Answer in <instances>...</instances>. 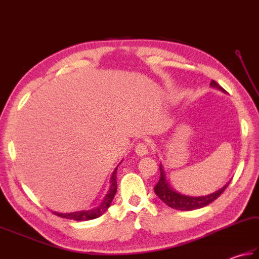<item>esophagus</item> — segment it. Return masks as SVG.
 I'll list each match as a JSON object with an SVG mask.
<instances>
[{
  "instance_id": "esophagus-1",
  "label": "esophagus",
  "mask_w": 259,
  "mask_h": 259,
  "mask_svg": "<svg viewBox=\"0 0 259 259\" xmlns=\"http://www.w3.org/2000/svg\"><path fill=\"white\" fill-rule=\"evenodd\" d=\"M135 151L137 152V155L139 156H145L148 153V144L147 142H139V144L136 145Z\"/></svg>"
}]
</instances>
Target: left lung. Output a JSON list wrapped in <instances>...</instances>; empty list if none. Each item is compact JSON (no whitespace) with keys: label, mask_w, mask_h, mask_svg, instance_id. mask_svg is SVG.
Here are the masks:
<instances>
[{"label":"left lung","mask_w":259,"mask_h":259,"mask_svg":"<svg viewBox=\"0 0 259 259\" xmlns=\"http://www.w3.org/2000/svg\"><path fill=\"white\" fill-rule=\"evenodd\" d=\"M210 85L212 88H217V89L225 92L224 88L219 85L216 81L212 80ZM159 168H160V178H159V181L155 186L156 195L160 198V199L166 203L167 206L171 207L174 209H177V210H194V209L205 207L209 205L210 202H212L213 200H216L217 198L221 196L225 190H226V188L229 185L228 184L225 187H223L221 190L213 192V194L203 196V197L184 196L170 187V185L166 181V178H164L162 167L160 166Z\"/></svg>","instance_id":"left-lung-1"}]
</instances>
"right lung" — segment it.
<instances>
[{
    "instance_id": "right-lung-1",
    "label": "right lung",
    "mask_w": 259,
    "mask_h": 259,
    "mask_svg": "<svg viewBox=\"0 0 259 259\" xmlns=\"http://www.w3.org/2000/svg\"><path fill=\"white\" fill-rule=\"evenodd\" d=\"M115 171H117V169L114 170V172L111 177V181H110V183H111V186H110L109 194H107V196L104 197V200L100 206L95 208V209H91V210H88V211L82 210V211L71 212V213H59V212H54V213L61 218L73 219V221H76V222L91 221V219L100 217L101 214L109 208L110 203H111L113 197L115 195V192H117V180H115Z\"/></svg>"
}]
</instances>
